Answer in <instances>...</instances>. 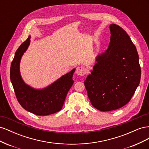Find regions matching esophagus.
<instances>
[{
  "mask_svg": "<svg viewBox=\"0 0 149 149\" xmlns=\"http://www.w3.org/2000/svg\"><path fill=\"white\" fill-rule=\"evenodd\" d=\"M76 73L77 74L80 76H84L85 74L86 73V69L83 66H78L77 68H76Z\"/></svg>",
  "mask_w": 149,
  "mask_h": 149,
  "instance_id": "34e87169",
  "label": "esophagus"
}]
</instances>
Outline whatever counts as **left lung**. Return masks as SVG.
<instances>
[{
  "instance_id": "left-lung-1",
  "label": "left lung",
  "mask_w": 149,
  "mask_h": 149,
  "mask_svg": "<svg viewBox=\"0 0 149 149\" xmlns=\"http://www.w3.org/2000/svg\"><path fill=\"white\" fill-rule=\"evenodd\" d=\"M111 42L96 58L84 86L91 104L101 111L119 109L128 103L140 83L141 69L134 44L120 26L111 24Z\"/></svg>"
}]
</instances>
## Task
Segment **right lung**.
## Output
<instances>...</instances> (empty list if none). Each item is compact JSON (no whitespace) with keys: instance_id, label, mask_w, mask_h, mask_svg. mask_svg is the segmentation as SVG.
<instances>
[{"instance_id":"1","label":"right lung","mask_w":149,"mask_h":149,"mask_svg":"<svg viewBox=\"0 0 149 149\" xmlns=\"http://www.w3.org/2000/svg\"><path fill=\"white\" fill-rule=\"evenodd\" d=\"M30 38L29 36L15 53L10 66L11 82L17 100L24 109L38 116L54 114L62 109L68 92L74 83L75 68L43 89H35L26 84L21 77L20 63L29 46Z\"/></svg>"}]
</instances>
